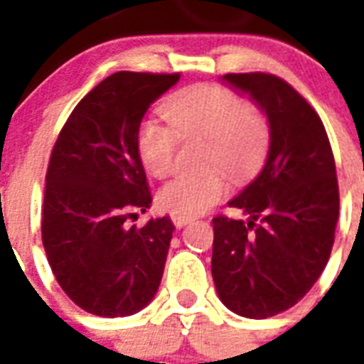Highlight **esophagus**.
Wrapping results in <instances>:
<instances>
[{
	"label": "esophagus",
	"mask_w": 364,
	"mask_h": 364,
	"mask_svg": "<svg viewBox=\"0 0 364 364\" xmlns=\"http://www.w3.org/2000/svg\"><path fill=\"white\" fill-rule=\"evenodd\" d=\"M171 223L176 225L177 228H181L185 227V225H188V223L193 221V217H188V215H181V213H171Z\"/></svg>",
	"instance_id": "1"
}]
</instances>
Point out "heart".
<instances>
[{
	"label": "heart",
	"mask_w": 364,
	"mask_h": 364,
	"mask_svg": "<svg viewBox=\"0 0 364 364\" xmlns=\"http://www.w3.org/2000/svg\"><path fill=\"white\" fill-rule=\"evenodd\" d=\"M162 113L168 124L143 121L137 130V153L153 177H166L173 168L179 137H204L205 168H223L243 177L260 164L268 143L264 117L242 96L213 82L194 85L173 94ZM228 193V181L219 170L200 176H177L160 188L164 210L181 215H200Z\"/></svg>",
	"instance_id": "heart-1"
}]
</instances>
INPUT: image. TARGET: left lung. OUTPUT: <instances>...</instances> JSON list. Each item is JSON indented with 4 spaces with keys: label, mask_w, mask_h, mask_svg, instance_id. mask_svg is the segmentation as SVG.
Returning a JSON list of instances; mask_svg holds the SVG:
<instances>
[{
    "label": "left lung",
    "mask_w": 364,
    "mask_h": 364,
    "mask_svg": "<svg viewBox=\"0 0 364 364\" xmlns=\"http://www.w3.org/2000/svg\"><path fill=\"white\" fill-rule=\"evenodd\" d=\"M270 122L268 159L253 183L228 202L247 221L213 217L211 274L223 304L266 319L293 308L331 257L340 194L334 154L316 109L282 77L227 73Z\"/></svg>",
    "instance_id": "obj_1"
}]
</instances>
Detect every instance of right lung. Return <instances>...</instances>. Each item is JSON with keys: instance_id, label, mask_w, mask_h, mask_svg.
I'll return each mask as SVG.
<instances>
[{"instance_id": "add662e5", "label": "right lung", "mask_w": 364, "mask_h": 364, "mask_svg": "<svg viewBox=\"0 0 364 364\" xmlns=\"http://www.w3.org/2000/svg\"><path fill=\"white\" fill-rule=\"evenodd\" d=\"M179 77L117 71L77 104L54 143L43 247L62 291L94 316H132L159 291L176 227L170 217L130 225L153 202L137 130Z\"/></svg>"}]
</instances>
